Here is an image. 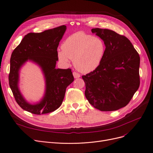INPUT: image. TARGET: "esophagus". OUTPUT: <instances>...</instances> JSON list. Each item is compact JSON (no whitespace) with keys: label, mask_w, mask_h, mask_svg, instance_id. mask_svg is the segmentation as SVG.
Instances as JSON below:
<instances>
[{"label":"esophagus","mask_w":153,"mask_h":153,"mask_svg":"<svg viewBox=\"0 0 153 153\" xmlns=\"http://www.w3.org/2000/svg\"><path fill=\"white\" fill-rule=\"evenodd\" d=\"M73 76H74V77L75 78V79H77V78H79L80 77V74H78V73H77V72H74L73 73Z\"/></svg>","instance_id":"obj_1"}]
</instances>
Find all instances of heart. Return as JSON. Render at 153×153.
I'll list each match as a JSON object with an SVG mask.
<instances>
[{"mask_svg":"<svg viewBox=\"0 0 153 153\" xmlns=\"http://www.w3.org/2000/svg\"><path fill=\"white\" fill-rule=\"evenodd\" d=\"M106 51V45L99 37L79 31L70 35L58 51L61 62L68 64L73 59L76 68L82 73L97 69L102 63Z\"/></svg>","mask_w":153,"mask_h":153,"instance_id":"heart-1","label":"heart"}]
</instances>
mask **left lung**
Wrapping results in <instances>:
<instances>
[{"label": "left lung", "mask_w": 153, "mask_h": 153, "mask_svg": "<svg viewBox=\"0 0 153 153\" xmlns=\"http://www.w3.org/2000/svg\"><path fill=\"white\" fill-rule=\"evenodd\" d=\"M102 39L106 51L99 67L82 77L85 95L100 111H114L125 107L140 86V56L130 41L114 31L91 30Z\"/></svg>", "instance_id": "1"}]
</instances>
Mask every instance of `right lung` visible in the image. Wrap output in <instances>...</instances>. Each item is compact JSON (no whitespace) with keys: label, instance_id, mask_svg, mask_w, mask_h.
Returning a JSON list of instances; mask_svg holds the SVG:
<instances>
[{"label":"right lung","instance_id":"obj_1","mask_svg":"<svg viewBox=\"0 0 153 153\" xmlns=\"http://www.w3.org/2000/svg\"><path fill=\"white\" fill-rule=\"evenodd\" d=\"M66 26L45 30L42 33H30L24 36L12 53L9 76V85L19 106L36 115L54 111L62 104L67 87L74 81L71 69H56L58 47ZM36 63L42 69L45 81L43 98L35 104L29 103L19 89V72L27 62Z\"/></svg>","mask_w":153,"mask_h":153}]
</instances>
